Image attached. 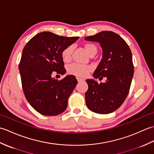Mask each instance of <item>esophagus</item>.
Instances as JSON below:
<instances>
[{"instance_id": "34e87169", "label": "esophagus", "mask_w": 154, "mask_h": 154, "mask_svg": "<svg viewBox=\"0 0 154 154\" xmlns=\"http://www.w3.org/2000/svg\"><path fill=\"white\" fill-rule=\"evenodd\" d=\"M76 78H77V79L78 81H82L84 80V79H83V78H81V77H77Z\"/></svg>"}]
</instances>
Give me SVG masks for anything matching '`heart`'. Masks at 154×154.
I'll return each instance as SVG.
<instances>
[{"label": "heart", "mask_w": 154, "mask_h": 154, "mask_svg": "<svg viewBox=\"0 0 154 154\" xmlns=\"http://www.w3.org/2000/svg\"><path fill=\"white\" fill-rule=\"evenodd\" d=\"M85 48L89 55L97 52V46L93 44L87 43L85 44ZM73 46L72 45H68L67 47L63 49L61 51V57L62 60L65 62H68L71 60L72 52H73ZM91 70V67L89 65H82L79 63H73L69 65L67 67L68 73L71 75H77V76L84 77L89 73Z\"/></svg>", "instance_id": "b5f03b06"}]
</instances>
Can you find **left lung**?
I'll return each mask as SVG.
<instances>
[{
    "instance_id": "1",
    "label": "left lung",
    "mask_w": 154,
    "mask_h": 154,
    "mask_svg": "<svg viewBox=\"0 0 154 154\" xmlns=\"http://www.w3.org/2000/svg\"><path fill=\"white\" fill-rule=\"evenodd\" d=\"M85 40L99 42L102 48V60L93 76L106 77L105 82L100 84L94 79L86 80L89 87L86 104L95 113H111L122 105L129 93L134 75L131 50L124 39L113 32H100Z\"/></svg>"
}]
</instances>
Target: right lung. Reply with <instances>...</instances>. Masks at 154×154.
<instances>
[{
	"mask_svg": "<svg viewBox=\"0 0 154 154\" xmlns=\"http://www.w3.org/2000/svg\"><path fill=\"white\" fill-rule=\"evenodd\" d=\"M79 37H64L50 32L36 34L23 49L19 70L26 99L34 109L45 116H56L66 110L69 97L77 84L74 75L58 81L54 71L66 72L61 51Z\"/></svg>",
	"mask_w": 154,
	"mask_h": 154,
	"instance_id": "right-lung-1",
	"label": "right lung"
}]
</instances>
